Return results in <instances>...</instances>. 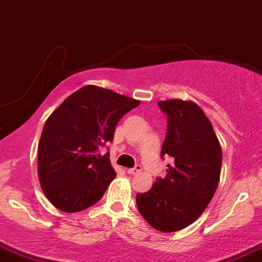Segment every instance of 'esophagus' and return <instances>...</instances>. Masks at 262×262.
Wrapping results in <instances>:
<instances>
[{
    "instance_id": "esophagus-1",
    "label": "esophagus",
    "mask_w": 262,
    "mask_h": 262,
    "mask_svg": "<svg viewBox=\"0 0 262 262\" xmlns=\"http://www.w3.org/2000/svg\"><path fill=\"white\" fill-rule=\"evenodd\" d=\"M141 170H142V167H141V165H139V164H137L134 168H129L128 173H129V174H138V173L141 172Z\"/></svg>"
}]
</instances>
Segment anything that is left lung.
I'll use <instances>...</instances> for the list:
<instances>
[{"label":"left lung","mask_w":262,"mask_h":262,"mask_svg":"<svg viewBox=\"0 0 262 262\" xmlns=\"http://www.w3.org/2000/svg\"><path fill=\"white\" fill-rule=\"evenodd\" d=\"M168 117L161 158L169 156L164 178L147 192L137 194V207L156 230L173 233L199 219L219 186L222 151L213 126L192 102L170 99L158 103Z\"/></svg>","instance_id":"8db88e82"}]
</instances>
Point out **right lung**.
Listing matches in <instances>:
<instances>
[{
    "mask_svg": "<svg viewBox=\"0 0 262 262\" xmlns=\"http://www.w3.org/2000/svg\"><path fill=\"white\" fill-rule=\"evenodd\" d=\"M139 101L86 85L72 93L46 120L38 143V180L51 204L68 213L92 207L116 173L110 154L120 119Z\"/></svg>",
    "mask_w": 262,
    "mask_h": 262,
    "instance_id": "obj_1",
    "label": "right lung"
}]
</instances>
